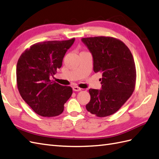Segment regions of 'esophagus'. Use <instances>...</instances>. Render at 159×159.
Instances as JSON below:
<instances>
[{
  "label": "esophagus",
  "instance_id": "esophagus-1",
  "mask_svg": "<svg viewBox=\"0 0 159 159\" xmlns=\"http://www.w3.org/2000/svg\"><path fill=\"white\" fill-rule=\"evenodd\" d=\"M72 89H73V91H79L82 89L79 87H77V86H75V87H72Z\"/></svg>",
  "mask_w": 159,
  "mask_h": 159
}]
</instances>
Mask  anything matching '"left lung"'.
I'll return each mask as SVG.
<instances>
[{
    "label": "left lung",
    "mask_w": 159,
    "mask_h": 159,
    "mask_svg": "<svg viewBox=\"0 0 159 159\" xmlns=\"http://www.w3.org/2000/svg\"><path fill=\"white\" fill-rule=\"evenodd\" d=\"M91 52L93 71L101 72V89H90L88 112L98 117L112 115L118 111L134 91L135 65L129 48L120 40L108 36L81 39Z\"/></svg>",
    "instance_id": "left-lung-1"
}]
</instances>
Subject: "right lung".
Wrapping results in <instances>:
<instances>
[{"label": "right lung", "instance_id": "1", "mask_svg": "<svg viewBox=\"0 0 159 159\" xmlns=\"http://www.w3.org/2000/svg\"><path fill=\"white\" fill-rule=\"evenodd\" d=\"M75 39L36 43L18 60L16 68L17 88L22 99L42 116L60 115L71 97L72 89L62 86L50 78L60 68L63 58Z\"/></svg>", "mask_w": 159, "mask_h": 159}]
</instances>
